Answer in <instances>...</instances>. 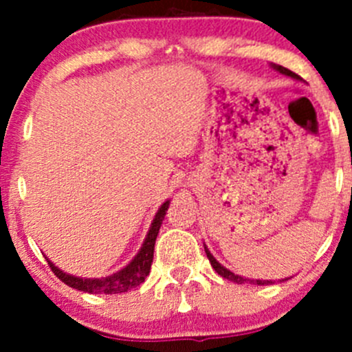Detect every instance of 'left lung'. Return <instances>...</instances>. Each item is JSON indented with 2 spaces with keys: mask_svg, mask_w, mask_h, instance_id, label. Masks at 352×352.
Listing matches in <instances>:
<instances>
[{
  "mask_svg": "<svg viewBox=\"0 0 352 352\" xmlns=\"http://www.w3.org/2000/svg\"><path fill=\"white\" fill-rule=\"evenodd\" d=\"M272 67H274V69H278L279 73L286 74V76H291V78H296V80H300V76H298L296 73H293V71L287 69V67H285V66L272 65ZM206 255H208V258H209V262H211L212 269H214V271L218 272V274L221 276V278L228 279V281L239 283V285H243V283H255V285H272V281H261V279H255V281H254V279H247V278H242V276H239V274H233L232 271H228V269H226V267H223V265L219 264V262L216 261L214 257H212L211 252H209L208 248H206Z\"/></svg>",
  "mask_w": 352,
  "mask_h": 352,
  "instance_id": "1",
  "label": "left lung"
}]
</instances>
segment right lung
<instances>
[{"instance_id": "1", "label": "right lung", "mask_w": 352, "mask_h": 352, "mask_svg": "<svg viewBox=\"0 0 352 352\" xmlns=\"http://www.w3.org/2000/svg\"><path fill=\"white\" fill-rule=\"evenodd\" d=\"M168 201H165L162 204V208L156 212L153 223H151V228L148 232L146 240H144L143 247L138 252L136 257L129 262L124 269H120L116 274L107 276V278L100 279H81L74 278V276L66 274L61 269L56 267L51 261L49 262V267L52 269L56 276L61 279L63 283L67 286L74 287L78 291H85V293L91 294H117V293H126V291L138 287L141 283H144L146 276L150 274L151 262H153V250H155V242L156 236H158L160 226H162L163 218L166 214V209H168Z\"/></svg>"}]
</instances>
